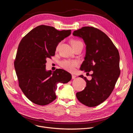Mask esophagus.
I'll list each match as a JSON object with an SVG mask.
<instances>
[{
  "mask_svg": "<svg viewBox=\"0 0 133 133\" xmlns=\"http://www.w3.org/2000/svg\"><path fill=\"white\" fill-rule=\"evenodd\" d=\"M72 79H75L76 77V76L74 75H72Z\"/></svg>",
  "mask_w": 133,
  "mask_h": 133,
  "instance_id": "obj_1",
  "label": "esophagus"
}]
</instances>
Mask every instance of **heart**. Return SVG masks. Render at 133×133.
Returning a JSON list of instances; mask_svg holds the SVG:
<instances>
[{
    "label": "heart",
    "mask_w": 133,
    "mask_h": 133,
    "mask_svg": "<svg viewBox=\"0 0 133 133\" xmlns=\"http://www.w3.org/2000/svg\"><path fill=\"white\" fill-rule=\"evenodd\" d=\"M72 46L73 48L76 47L78 45H83V44L82 42L78 40H73L71 42ZM61 43H59L58 45L56 47V49L57 50L59 46H60ZM60 65L62 68L65 69V70L70 71V72H73L75 69V67H76L79 65V62L77 60H70V59H66L62 61L60 63Z\"/></svg>",
    "instance_id": "obj_1"
}]
</instances>
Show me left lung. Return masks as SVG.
Wrapping results in <instances>:
<instances>
[{"instance_id":"left-lung-1","label":"left lung","mask_w":133,"mask_h":133,"mask_svg":"<svg viewBox=\"0 0 133 133\" xmlns=\"http://www.w3.org/2000/svg\"><path fill=\"white\" fill-rule=\"evenodd\" d=\"M82 38L86 45V54L80 69L89 73V81L83 75L86 87L76 93L78 100L88 107L96 106L110 96L120 75L119 54L109 38L92 27H83L72 33Z\"/></svg>"}]
</instances>
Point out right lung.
I'll return each instance as SVG.
<instances>
[{
	"instance_id": "add662e5",
	"label": "right lung",
	"mask_w": 133,
	"mask_h": 133,
	"mask_svg": "<svg viewBox=\"0 0 133 133\" xmlns=\"http://www.w3.org/2000/svg\"><path fill=\"white\" fill-rule=\"evenodd\" d=\"M71 34V30L59 31L41 25L29 31L19 44L15 69L19 86L32 103L46 105L56 99L57 84L67 83L70 73L62 69L46 70L47 58L55 55L58 44Z\"/></svg>"
}]
</instances>
